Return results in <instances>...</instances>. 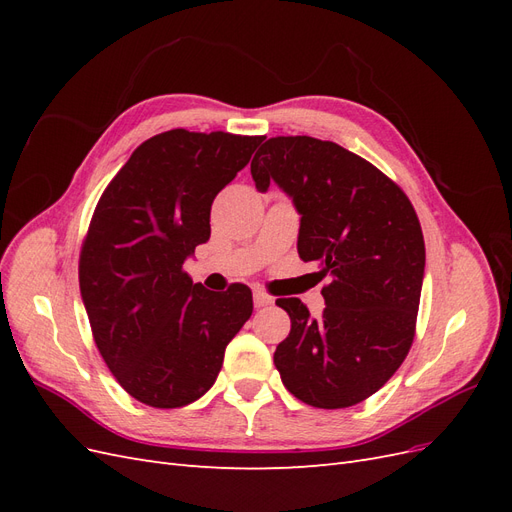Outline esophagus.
<instances>
[{
  "label": "esophagus",
  "instance_id": "obj_1",
  "mask_svg": "<svg viewBox=\"0 0 512 512\" xmlns=\"http://www.w3.org/2000/svg\"><path fill=\"white\" fill-rule=\"evenodd\" d=\"M271 303H273L271 294L262 292V290H254V305H256V307H267V305H271Z\"/></svg>",
  "mask_w": 512,
  "mask_h": 512
}]
</instances>
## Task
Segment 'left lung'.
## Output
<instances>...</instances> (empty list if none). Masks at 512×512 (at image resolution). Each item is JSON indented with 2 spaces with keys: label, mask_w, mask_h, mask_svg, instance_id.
<instances>
[{
  "label": "left lung",
  "mask_w": 512,
  "mask_h": 512,
  "mask_svg": "<svg viewBox=\"0 0 512 512\" xmlns=\"http://www.w3.org/2000/svg\"><path fill=\"white\" fill-rule=\"evenodd\" d=\"M258 192L271 181L301 213L297 250L316 262L327 307L277 299L290 333L273 363L303 404H361L399 369L414 339L425 275L421 222L404 190L356 153L312 136H275L252 160Z\"/></svg>",
  "instance_id": "obj_1"
}]
</instances>
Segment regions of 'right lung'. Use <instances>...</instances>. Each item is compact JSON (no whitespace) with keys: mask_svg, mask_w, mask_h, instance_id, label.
<instances>
[{"mask_svg":"<svg viewBox=\"0 0 512 512\" xmlns=\"http://www.w3.org/2000/svg\"><path fill=\"white\" fill-rule=\"evenodd\" d=\"M265 136H151L106 185L81 247L79 284L94 342L115 380L151 408H181L218 378L252 316V290L211 292L183 271L211 235V203Z\"/></svg>","mask_w":512,"mask_h":512,"instance_id":"1","label":"right lung"}]
</instances>
